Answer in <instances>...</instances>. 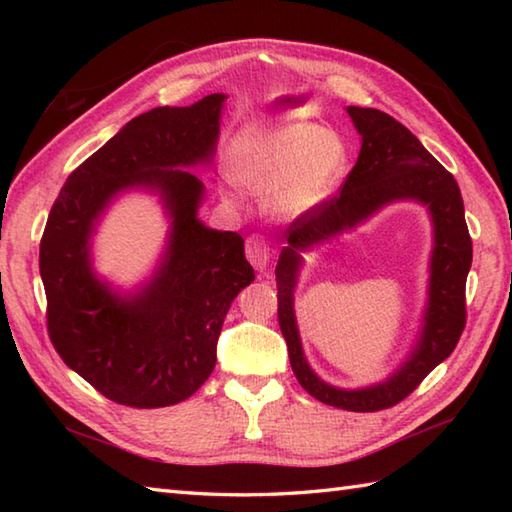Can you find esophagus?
<instances>
[{"label": "esophagus", "mask_w": 512, "mask_h": 512, "mask_svg": "<svg viewBox=\"0 0 512 512\" xmlns=\"http://www.w3.org/2000/svg\"><path fill=\"white\" fill-rule=\"evenodd\" d=\"M246 257L255 270H266L273 253H270V244L262 235H250L246 239Z\"/></svg>", "instance_id": "obj_1"}]
</instances>
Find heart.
<instances>
[{"mask_svg": "<svg viewBox=\"0 0 512 512\" xmlns=\"http://www.w3.org/2000/svg\"><path fill=\"white\" fill-rule=\"evenodd\" d=\"M233 178L253 193H270L281 217L317 209L341 187L347 171L343 140L312 123H290L239 138L231 151ZM231 198V195H228Z\"/></svg>", "mask_w": 512, "mask_h": 512, "instance_id": "obj_1", "label": "heart"}]
</instances>
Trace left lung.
<instances>
[{"label":"left lung","instance_id":"8db88e82","mask_svg":"<svg viewBox=\"0 0 512 512\" xmlns=\"http://www.w3.org/2000/svg\"><path fill=\"white\" fill-rule=\"evenodd\" d=\"M347 114L361 134V154L334 198L299 215L288 226V246L281 250L275 268L277 314L281 334L288 343L292 372L310 396L336 409L380 411L405 400L458 345L466 325L464 290L473 262V244L458 182L420 140L396 118L374 107L350 105ZM398 199L424 203L434 222L430 301L419 343L399 372L383 384L363 390L332 388L311 372L298 339L291 301L302 261L300 250L349 230L385 203Z\"/></svg>","mask_w":512,"mask_h":512}]
</instances>
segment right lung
<instances>
[{
  "mask_svg": "<svg viewBox=\"0 0 512 512\" xmlns=\"http://www.w3.org/2000/svg\"><path fill=\"white\" fill-rule=\"evenodd\" d=\"M226 94L156 107L76 167L54 200L39 246L48 334L63 363L118 405L169 407L215 367L224 317L255 279L244 239L198 220L204 184L184 167L209 165ZM156 190L172 217L166 257L134 296L91 270V235L118 192Z\"/></svg>",
  "mask_w": 512,
  "mask_h": 512,
  "instance_id": "obj_1",
  "label": "right lung"
}]
</instances>
